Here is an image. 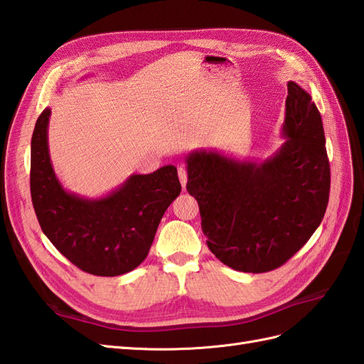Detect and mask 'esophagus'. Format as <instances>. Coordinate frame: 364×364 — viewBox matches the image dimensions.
<instances>
[{
	"label": "esophagus",
	"mask_w": 364,
	"mask_h": 364,
	"mask_svg": "<svg viewBox=\"0 0 364 364\" xmlns=\"http://www.w3.org/2000/svg\"><path fill=\"white\" fill-rule=\"evenodd\" d=\"M178 173H179V179H181V185H182V188L185 190L186 182H188V174H186V170H185L183 167H179Z\"/></svg>",
	"instance_id": "34e87169"
}]
</instances>
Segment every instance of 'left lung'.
Here are the masks:
<instances>
[{
  "label": "left lung",
  "instance_id": "obj_1",
  "mask_svg": "<svg viewBox=\"0 0 364 364\" xmlns=\"http://www.w3.org/2000/svg\"><path fill=\"white\" fill-rule=\"evenodd\" d=\"M284 144L262 162L214 150L186 155V190L199 203L208 247L228 267L264 273L290 259L321 225L329 161L321 112L289 82Z\"/></svg>",
  "mask_w": 364,
  "mask_h": 364
}]
</instances>
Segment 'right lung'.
Segmentation results:
<instances>
[{
    "instance_id": "1",
    "label": "right lung",
    "mask_w": 364,
    "mask_h": 364,
    "mask_svg": "<svg viewBox=\"0 0 364 364\" xmlns=\"http://www.w3.org/2000/svg\"><path fill=\"white\" fill-rule=\"evenodd\" d=\"M47 107L31 136L30 191L42 232L65 258L86 273L118 277L146 259L164 213L181 193L174 165L132 174L97 199L63 188L48 150Z\"/></svg>"
}]
</instances>
